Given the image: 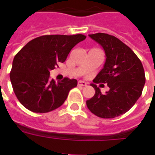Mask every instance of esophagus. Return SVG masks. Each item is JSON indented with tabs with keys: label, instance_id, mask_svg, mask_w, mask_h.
<instances>
[{
	"label": "esophagus",
	"instance_id": "34e87169",
	"mask_svg": "<svg viewBox=\"0 0 155 155\" xmlns=\"http://www.w3.org/2000/svg\"><path fill=\"white\" fill-rule=\"evenodd\" d=\"M78 85H79V86L84 87V86H87V83L84 82V81H82V80H80V81L78 82Z\"/></svg>",
	"mask_w": 155,
	"mask_h": 155
}]
</instances>
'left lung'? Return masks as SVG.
Masks as SVG:
<instances>
[{"mask_svg": "<svg viewBox=\"0 0 155 155\" xmlns=\"http://www.w3.org/2000/svg\"><path fill=\"white\" fill-rule=\"evenodd\" d=\"M104 50V68L93 83H107L110 91L102 94L94 84L95 95L86 101L88 109L101 118H114L132 108L142 95L146 82L142 63L130 47L113 35H89Z\"/></svg>", "mask_w": 155, "mask_h": 155, "instance_id": "1", "label": "left lung"}]
</instances>
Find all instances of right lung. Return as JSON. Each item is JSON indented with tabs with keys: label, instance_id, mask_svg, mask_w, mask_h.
<instances>
[{
	"label": "right lung",
	"instance_id": "obj_1",
	"mask_svg": "<svg viewBox=\"0 0 155 155\" xmlns=\"http://www.w3.org/2000/svg\"><path fill=\"white\" fill-rule=\"evenodd\" d=\"M84 35H43L29 42L15 55L10 80L16 97L25 108L45 113L60 107L77 80L65 77L55 83L50 71L65 62L71 50L84 40Z\"/></svg>",
	"mask_w": 155,
	"mask_h": 155
}]
</instances>
